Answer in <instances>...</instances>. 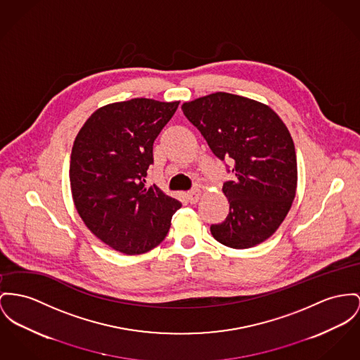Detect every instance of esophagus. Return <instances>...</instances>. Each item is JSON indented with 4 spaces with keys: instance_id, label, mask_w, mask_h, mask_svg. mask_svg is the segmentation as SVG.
Returning a JSON list of instances; mask_svg holds the SVG:
<instances>
[{
    "instance_id": "obj_1",
    "label": "esophagus",
    "mask_w": 360,
    "mask_h": 360,
    "mask_svg": "<svg viewBox=\"0 0 360 360\" xmlns=\"http://www.w3.org/2000/svg\"><path fill=\"white\" fill-rule=\"evenodd\" d=\"M186 196H187V200L193 205V203H196V202L199 200V198H200V190H199V188H193L191 191L187 192Z\"/></svg>"
}]
</instances>
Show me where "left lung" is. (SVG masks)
<instances>
[{"instance_id":"left-lung-1","label":"left lung","mask_w":360,"mask_h":360,"mask_svg":"<svg viewBox=\"0 0 360 360\" xmlns=\"http://www.w3.org/2000/svg\"><path fill=\"white\" fill-rule=\"evenodd\" d=\"M181 109L217 158L231 161L225 167L233 177L222 187L229 214L210 226L213 238L239 250L270 238L297 186L295 144L285 124L264 103L228 93L198 98Z\"/></svg>"}]
</instances>
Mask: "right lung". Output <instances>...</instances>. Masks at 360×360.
<instances>
[{"mask_svg":"<svg viewBox=\"0 0 360 360\" xmlns=\"http://www.w3.org/2000/svg\"><path fill=\"white\" fill-rule=\"evenodd\" d=\"M179 102L147 98L106 105L79 131L70 164L76 210L105 244L127 255L143 254L165 239L181 203L146 187L153 143Z\"/></svg>","mask_w":360,"mask_h":360,"instance_id":"add662e5","label":"right lung"}]
</instances>
